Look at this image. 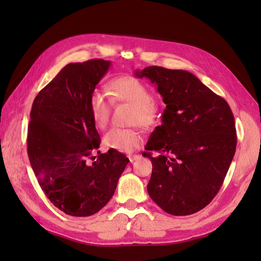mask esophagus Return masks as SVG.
<instances>
[{
  "label": "esophagus",
  "instance_id": "esophagus-1",
  "mask_svg": "<svg viewBox=\"0 0 261 261\" xmlns=\"http://www.w3.org/2000/svg\"><path fill=\"white\" fill-rule=\"evenodd\" d=\"M127 157H129V160H130V163H134V162H135V160H138V159H139V158H140V156H139V154H129V156H127Z\"/></svg>",
  "mask_w": 261,
  "mask_h": 261
}]
</instances>
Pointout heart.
<instances>
[{
    "label": "heart",
    "instance_id": "obj_1",
    "mask_svg": "<svg viewBox=\"0 0 261 261\" xmlns=\"http://www.w3.org/2000/svg\"><path fill=\"white\" fill-rule=\"evenodd\" d=\"M111 91L115 101L126 102L134 107L131 123L149 126L154 123L157 111L150 90L134 76H120L111 83ZM111 99L107 94L95 90L88 99V110L92 120L98 129L108 125L111 114ZM142 134L137 127H113L104 136V145L121 152H132L142 143Z\"/></svg>",
    "mask_w": 261,
    "mask_h": 261
}]
</instances>
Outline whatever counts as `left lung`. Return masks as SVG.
<instances>
[{"mask_svg":"<svg viewBox=\"0 0 261 261\" xmlns=\"http://www.w3.org/2000/svg\"><path fill=\"white\" fill-rule=\"evenodd\" d=\"M135 76L150 80L166 104L142 153L152 163L149 196L165 212L190 215L204 208L220 191L233 159V113L195 75L149 66ZM150 151L159 154L152 158Z\"/></svg>","mask_w":261,"mask_h":261,"instance_id":"left-lung-1","label":"left lung"}]
</instances>
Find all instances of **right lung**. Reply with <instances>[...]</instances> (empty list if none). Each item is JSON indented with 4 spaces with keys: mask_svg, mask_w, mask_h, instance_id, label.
<instances>
[{
    "mask_svg": "<svg viewBox=\"0 0 261 261\" xmlns=\"http://www.w3.org/2000/svg\"><path fill=\"white\" fill-rule=\"evenodd\" d=\"M110 66L104 59L66 65L32 104L27 139L31 167L46 196L68 215L90 216L104 207L129 163L114 149L92 157L101 139L88 99Z\"/></svg>",
    "mask_w": 261,
    "mask_h": 261,
    "instance_id": "1",
    "label": "right lung"
}]
</instances>
